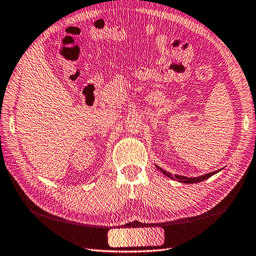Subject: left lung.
Instances as JSON below:
<instances>
[{"label":"left lung","mask_w":256,"mask_h":256,"mask_svg":"<svg viewBox=\"0 0 256 256\" xmlns=\"http://www.w3.org/2000/svg\"><path fill=\"white\" fill-rule=\"evenodd\" d=\"M156 167H157L160 172H164V175L170 177V178H172V180H176L177 182H180V183H186V184L200 183V182L204 180H206V178H209V177H211L212 175H214L216 172H209V174H206V175H203V176H198V177H186V176H180V175H175V176H172V175L170 174V172H167L166 170H162V168L158 167V166H156Z\"/></svg>","instance_id":"obj_1"}]
</instances>
